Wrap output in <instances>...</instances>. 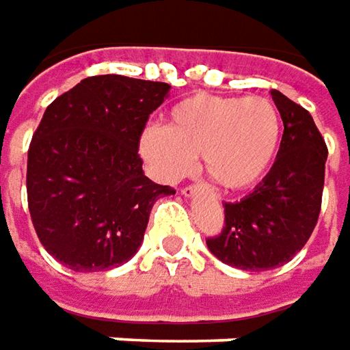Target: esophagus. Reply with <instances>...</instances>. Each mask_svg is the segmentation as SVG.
Listing matches in <instances>:
<instances>
[{"mask_svg":"<svg viewBox=\"0 0 350 350\" xmlns=\"http://www.w3.org/2000/svg\"><path fill=\"white\" fill-rule=\"evenodd\" d=\"M181 193H183L185 197H193V195H195V187H193V185H189V187H185Z\"/></svg>","mask_w":350,"mask_h":350,"instance_id":"esophagus-1","label":"esophagus"}]
</instances>
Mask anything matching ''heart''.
<instances>
[{
  "label": "heart",
  "mask_w": 350,
  "mask_h": 350,
  "mask_svg": "<svg viewBox=\"0 0 350 350\" xmlns=\"http://www.w3.org/2000/svg\"><path fill=\"white\" fill-rule=\"evenodd\" d=\"M282 139V116L264 96L193 94L177 102L167 126H149L139 135V155L151 173L177 183L202 167L226 191H244L262 181Z\"/></svg>",
  "instance_id": "b5f03b06"
}]
</instances>
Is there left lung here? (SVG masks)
Masks as SVG:
<instances>
[{
	"mask_svg": "<svg viewBox=\"0 0 350 350\" xmlns=\"http://www.w3.org/2000/svg\"><path fill=\"white\" fill-rule=\"evenodd\" d=\"M271 98L284 122L275 161L250 195L224 202V228L206 240L220 262L238 270L288 264L306 246L321 211L325 139L306 108L278 90Z\"/></svg>",
	"mask_w": 350,
	"mask_h": 350,
	"instance_id": "left-lung-1",
	"label": "left lung"
}]
</instances>
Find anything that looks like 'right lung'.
Returning a JSON list of instances; mask_svg holds the SVG:
<instances>
[{
    "label": "right lung",
    "mask_w": 350,
    "mask_h": 350,
    "mask_svg": "<svg viewBox=\"0 0 350 350\" xmlns=\"http://www.w3.org/2000/svg\"><path fill=\"white\" fill-rule=\"evenodd\" d=\"M165 82L102 75L80 80L46 110L27 153V201L44 250L75 271H104L139 250L153 202L175 191L153 183L137 155Z\"/></svg>",
    "instance_id": "right-lung-1"
}]
</instances>
